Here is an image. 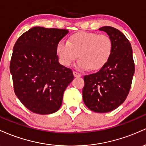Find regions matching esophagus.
Returning a JSON list of instances; mask_svg holds the SVG:
<instances>
[{"label":"esophagus","mask_w":146,"mask_h":146,"mask_svg":"<svg viewBox=\"0 0 146 146\" xmlns=\"http://www.w3.org/2000/svg\"><path fill=\"white\" fill-rule=\"evenodd\" d=\"M73 74L75 77H80V76H81V74L77 72H75V71L73 72Z\"/></svg>","instance_id":"34e87169"}]
</instances>
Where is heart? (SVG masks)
Here are the masks:
<instances>
[{"instance_id":"b5f03b06","label":"heart","mask_w":146,"mask_h":146,"mask_svg":"<svg viewBox=\"0 0 146 146\" xmlns=\"http://www.w3.org/2000/svg\"><path fill=\"white\" fill-rule=\"evenodd\" d=\"M112 52V42L106 34L79 32L70 37L68 41L60 40L57 45V53L60 63L70 66L80 59L76 66L80 70H98L108 63Z\"/></svg>"}]
</instances>
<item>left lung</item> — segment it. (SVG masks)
Returning a JSON list of instances; mask_svg holds the SVG:
<instances>
[{"label": "left lung", "instance_id": "1", "mask_svg": "<svg viewBox=\"0 0 146 146\" xmlns=\"http://www.w3.org/2000/svg\"><path fill=\"white\" fill-rule=\"evenodd\" d=\"M112 42V52L108 63L97 72L84 76L83 99L95 112L105 113L117 108L124 102L131 88L135 63L130 42L114 27L99 28Z\"/></svg>", "mask_w": 146, "mask_h": 146}]
</instances>
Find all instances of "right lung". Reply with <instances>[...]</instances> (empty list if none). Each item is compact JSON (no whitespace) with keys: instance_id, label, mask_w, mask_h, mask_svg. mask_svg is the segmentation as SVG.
Listing matches in <instances>:
<instances>
[{"instance_id":"1","label":"right lung","mask_w":146,"mask_h":146,"mask_svg":"<svg viewBox=\"0 0 146 146\" xmlns=\"http://www.w3.org/2000/svg\"><path fill=\"white\" fill-rule=\"evenodd\" d=\"M68 29L34 27L16 40L10 61L14 92L31 112L50 114L61 106L64 91L74 79L58 63L57 45Z\"/></svg>"}]
</instances>
